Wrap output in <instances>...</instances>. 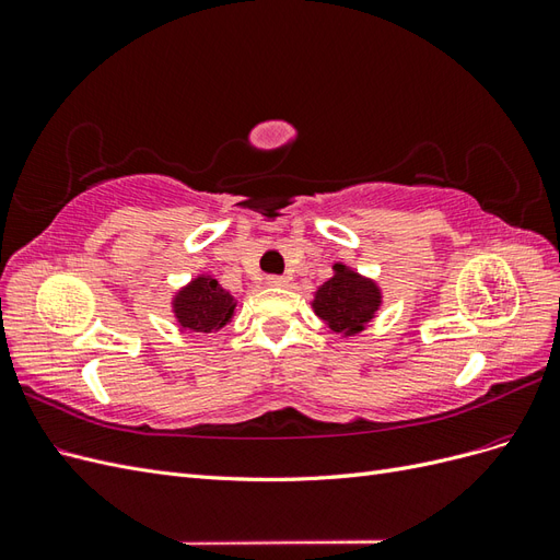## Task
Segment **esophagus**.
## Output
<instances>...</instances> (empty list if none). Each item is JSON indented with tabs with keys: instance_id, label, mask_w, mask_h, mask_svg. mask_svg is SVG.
<instances>
[{
	"instance_id": "obj_1",
	"label": "esophagus",
	"mask_w": 560,
	"mask_h": 560,
	"mask_svg": "<svg viewBox=\"0 0 560 560\" xmlns=\"http://www.w3.org/2000/svg\"><path fill=\"white\" fill-rule=\"evenodd\" d=\"M266 282H268V287H287V284H290V280H287L284 276H268Z\"/></svg>"
}]
</instances>
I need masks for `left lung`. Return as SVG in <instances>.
Returning <instances> with one entry per match:
<instances>
[{"label":"left lung","instance_id":"8db88e82","mask_svg":"<svg viewBox=\"0 0 560 560\" xmlns=\"http://www.w3.org/2000/svg\"><path fill=\"white\" fill-rule=\"evenodd\" d=\"M381 301L374 280L362 278L346 264H334V278L317 287L313 311L334 334L354 336L374 319Z\"/></svg>","mask_w":560,"mask_h":560}]
</instances>
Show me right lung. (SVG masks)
Segmentation results:
<instances>
[{"mask_svg": "<svg viewBox=\"0 0 560 560\" xmlns=\"http://www.w3.org/2000/svg\"><path fill=\"white\" fill-rule=\"evenodd\" d=\"M235 303L238 301L212 276H198L175 294L173 313L182 329L212 334L229 325Z\"/></svg>", "mask_w": 560, "mask_h": 560, "instance_id": "1", "label": "right lung"}]
</instances>
